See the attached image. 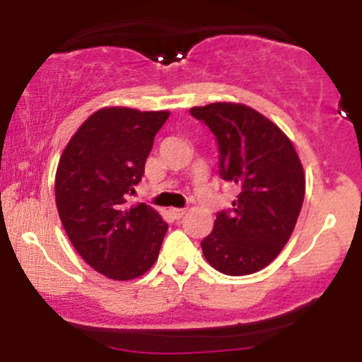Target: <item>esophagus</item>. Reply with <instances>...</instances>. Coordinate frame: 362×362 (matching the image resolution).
<instances>
[{"instance_id":"obj_1","label":"esophagus","mask_w":362,"mask_h":362,"mask_svg":"<svg viewBox=\"0 0 362 362\" xmlns=\"http://www.w3.org/2000/svg\"><path fill=\"white\" fill-rule=\"evenodd\" d=\"M184 214L185 209H178V207H172V209H170V216H172L173 219H180Z\"/></svg>"}]
</instances>
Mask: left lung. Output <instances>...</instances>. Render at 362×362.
I'll list each match as a JSON object with an SVG mask.
<instances>
[{
  "label": "left lung",
  "instance_id": "1",
  "mask_svg": "<svg viewBox=\"0 0 362 362\" xmlns=\"http://www.w3.org/2000/svg\"><path fill=\"white\" fill-rule=\"evenodd\" d=\"M190 114L213 131L219 175L238 187L230 211L202 240L206 260L226 276L267 267L293 235L305 199V172L288 136L243 103L216 102Z\"/></svg>",
  "mask_w": 362,
  "mask_h": 362
}]
</instances>
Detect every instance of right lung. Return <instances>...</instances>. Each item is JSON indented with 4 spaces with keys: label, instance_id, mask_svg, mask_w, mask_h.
I'll use <instances>...</instances> for the list:
<instances>
[{
    "label": "right lung",
    "instance_id": "obj_1",
    "mask_svg": "<svg viewBox=\"0 0 362 362\" xmlns=\"http://www.w3.org/2000/svg\"><path fill=\"white\" fill-rule=\"evenodd\" d=\"M168 110L103 107L78 127L56 172V206L81 259L115 281L153 267L168 224L151 206L127 207Z\"/></svg>",
    "mask_w": 362,
    "mask_h": 362
}]
</instances>
